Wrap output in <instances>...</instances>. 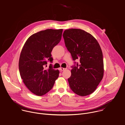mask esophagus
I'll return each mask as SVG.
<instances>
[{"label":"esophagus","instance_id":"34e87169","mask_svg":"<svg viewBox=\"0 0 125 125\" xmlns=\"http://www.w3.org/2000/svg\"><path fill=\"white\" fill-rule=\"evenodd\" d=\"M60 70L62 71H64V70H66V68H60Z\"/></svg>","mask_w":125,"mask_h":125}]
</instances>
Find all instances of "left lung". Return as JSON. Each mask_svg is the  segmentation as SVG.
Returning <instances> with one entry per match:
<instances>
[{
    "label": "left lung",
    "mask_w": 125,
    "mask_h": 125,
    "mask_svg": "<svg viewBox=\"0 0 125 125\" xmlns=\"http://www.w3.org/2000/svg\"><path fill=\"white\" fill-rule=\"evenodd\" d=\"M66 47L73 60L80 64L72 67L68 79L71 90L78 95H88L97 88L104 76V61L101 47L90 33L78 29L66 30L63 34ZM76 64V62H75Z\"/></svg>",
    "instance_id": "obj_1"
}]
</instances>
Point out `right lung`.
Wrapping results in <instances>:
<instances>
[{"label":"right lung","mask_w":125,"mask_h":125,"mask_svg":"<svg viewBox=\"0 0 125 125\" xmlns=\"http://www.w3.org/2000/svg\"><path fill=\"white\" fill-rule=\"evenodd\" d=\"M63 29H47L31 35L21 53L19 68L21 77L28 89L42 96L53 88L59 71L50 65L44 69L47 60L52 62L51 52L61 40Z\"/></svg>","instance_id":"obj_1"}]
</instances>
